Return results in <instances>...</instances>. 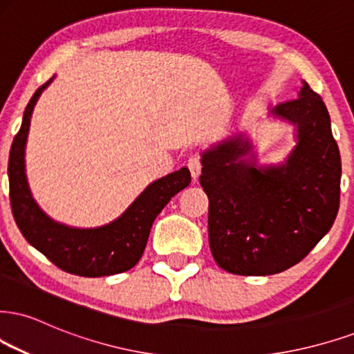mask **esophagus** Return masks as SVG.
<instances>
[{"label": "esophagus", "instance_id": "esophagus-1", "mask_svg": "<svg viewBox=\"0 0 354 354\" xmlns=\"http://www.w3.org/2000/svg\"><path fill=\"white\" fill-rule=\"evenodd\" d=\"M187 167H189L192 177L197 178L200 176V170H202V157L198 154H192L187 160Z\"/></svg>", "mask_w": 354, "mask_h": 354}]
</instances>
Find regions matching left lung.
<instances>
[{"label": "left lung", "instance_id": "left-lung-1", "mask_svg": "<svg viewBox=\"0 0 354 354\" xmlns=\"http://www.w3.org/2000/svg\"><path fill=\"white\" fill-rule=\"evenodd\" d=\"M272 113L297 124L299 142L286 164L257 169L236 162L251 149L243 136L202 159L213 259L238 276H270L300 263L339 208L342 157L324 100L304 84L299 98Z\"/></svg>", "mask_w": 354, "mask_h": 354}]
</instances>
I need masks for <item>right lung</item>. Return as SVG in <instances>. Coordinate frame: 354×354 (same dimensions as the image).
I'll list each match as a JSON object with an SVG mask.
<instances>
[{
	"instance_id": "right-lung-1",
	"label": "right lung",
	"mask_w": 354,
	"mask_h": 354,
	"mask_svg": "<svg viewBox=\"0 0 354 354\" xmlns=\"http://www.w3.org/2000/svg\"><path fill=\"white\" fill-rule=\"evenodd\" d=\"M50 82L52 78L39 86L30 98L26 106L23 124L10 151L8 177L12 216L28 243L65 272L82 277L126 272L141 259L156 216L174 195L192 182L190 172L184 167L156 180L134 200L123 215L102 228L77 230L52 221L30 197L24 174V146L30 115L42 90Z\"/></svg>"
}]
</instances>
